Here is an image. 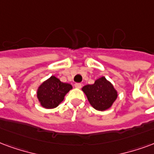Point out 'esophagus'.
Instances as JSON below:
<instances>
[{"mask_svg":"<svg viewBox=\"0 0 154 154\" xmlns=\"http://www.w3.org/2000/svg\"><path fill=\"white\" fill-rule=\"evenodd\" d=\"M74 86H75V87H76V88H81V87H82V84H81V83H76V84H75V85H74Z\"/></svg>","mask_w":154,"mask_h":154,"instance_id":"esophagus-1","label":"esophagus"}]
</instances>
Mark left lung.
<instances>
[{
	"label": "left lung",
	"mask_w": 154,
	"mask_h": 154,
	"mask_svg": "<svg viewBox=\"0 0 154 154\" xmlns=\"http://www.w3.org/2000/svg\"><path fill=\"white\" fill-rule=\"evenodd\" d=\"M82 90L91 105L99 111H104L111 108L118 95L113 85L104 77L96 79L92 85L84 86Z\"/></svg>",
	"instance_id": "obj_1"
}]
</instances>
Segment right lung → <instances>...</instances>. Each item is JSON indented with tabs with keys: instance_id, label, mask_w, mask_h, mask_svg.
Wrapping results in <instances>:
<instances>
[{
	"instance_id": "right-lung-1",
	"label": "right lung",
	"mask_w": 154,
	"mask_h": 154,
	"mask_svg": "<svg viewBox=\"0 0 154 154\" xmlns=\"http://www.w3.org/2000/svg\"><path fill=\"white\" fill-rule=\"evenodd\" d=\"M72 89V85L62 82L59 78L51 76L40 85L36 91V96L43 108L54 109L64 100L66 94Z\"/></svg>"
}]
</instances>
